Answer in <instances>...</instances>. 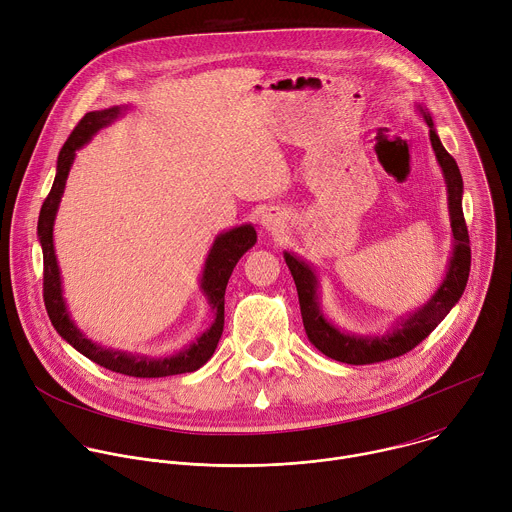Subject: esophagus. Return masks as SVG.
Listing matches in <instances>:
<instances>
[{
  "label": "esophagus",
  "instance_id": "obj_1",
  "mask_svg": "<svg viewBox=\"0 0 512 512\" xmlns=\"http://www.w3.org/2000/svg\"><path fill=\"white\" fill-rule=\"evenodd\" d=\"M285 223H287V215L285 211H281L279 207H271L267 209L263 215H261V227L267 231V233H281L285 229Z\"/></svg>",
  "mask_w": 512,
  "mask_h": 512
}]
</instances>
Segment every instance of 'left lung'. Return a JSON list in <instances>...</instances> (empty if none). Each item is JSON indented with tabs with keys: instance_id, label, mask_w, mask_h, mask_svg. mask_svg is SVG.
Wrapping results in <instances>:
<instances>
[{
	"instance_id": "1",
	"label": "left lung",
	"mask_w": 512,
	"mask_h": 512,
	"mask_svg": "<svg viewBox=\"0 0 512 512\" xmlns=\"http://www.w3.org/2000/svg\"><path fill=\"white\" fill-rule=\"evenodd\" d=\"M420 114L424 116L428 128H430V142L436 154V160L442 168V175L448 189V211H450V227L454 237V249L448 263L446 277L438 291L432 295L424 307L408 315L406 319L398 321L392 331L384 335H356L346 333L333 323H329L323 317V311L319 307L317 297V275L299 257L293 253H283L285 263L293 275L297 295H299V307L303 317V327L309 337V342L327 358L335 362H344L352 366H366L376 362H386L398 356L408 354L414 350L422 339H426L434 327L448 315V311L456 305V301L462 297L468 273H470V239L468 229L462 213V175L458 170L456 160L448 154V150L442 146L432 116L418 106Z\"/></svg>"
}]
</instances>
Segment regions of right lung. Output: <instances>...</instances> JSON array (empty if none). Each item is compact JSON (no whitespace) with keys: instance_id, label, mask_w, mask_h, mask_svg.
<instances>
[{"instance_id":"obj_1","label":"right lung","mask_w":512,"mask_h":512,"mask_svg":"<svg viewBox=\"0 0 512 512\" xmlns=\"http://www.w3.org/2000/svg\"><path fill=\"white\" fill-rule=\"evenodd\" d=\"M126 106H112L106 110H94L88 112L72 130L68 140L64 142L60 154H58V166H56V179L52 185L50 195L46 197L40 219H38V237L44 253V303L46 311L50 315L52 325L56 331L66 339V342L78 350L82 356L92 360L94 364L132 378H164V376H177L195 372L201 366H205L211 356L217 350V344L223 333L225 325V289L229 283V277L237 265V261L257 243V233L251 225L235 227L227 233H221L205 261L203 277H201V289L207 295V301L211 309L215 311V321L211 327L201 333L191 346L181 350L175 356L168 358H148V356H132L120 350H106L92 339H88L70 319L64 295H62V279H60V267L56 261L54 251V221L60 207V199L64 195L66 179L70 173V166L74 162L76 150L82 148L100 128L114 122Z\"/></svg>"}]
</instances>
